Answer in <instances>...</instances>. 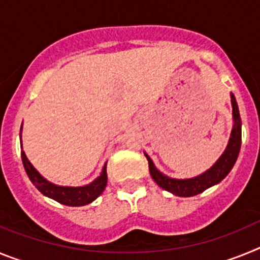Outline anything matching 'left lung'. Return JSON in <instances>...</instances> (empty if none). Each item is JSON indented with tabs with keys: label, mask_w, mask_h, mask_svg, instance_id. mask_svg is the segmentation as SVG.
<instances>
[{
	"label": "left lung",
	"mask_w": 260,
	"mask_h": 260,
	"mask_svg": "<svg viewBox=\"0 0 260 260\" xmlns=\"http://www.w3.org/2000/svg\"><path fill=\"white\" fill-rule=\"evenodd\" d=\"M232 99V108H233V128L229 138L228 146L225 148L224 153L219 157V160L212 165V167L206 171L204 173L199 174L192 178H186V180H177V178H171L165 176L158 171L150 156L144 153L148 160V168H150L151 177L153 178L161 189L177 195V197H194L204 190H207L211 186L221 182L225 177L228 176L229 172L232 171L234 162L237 160L238 153L241 148V117L240 110H238L237 102L233 93H231Z\"/></svg>",
	"instance_id": "left-lung-1"
}]
</instances>
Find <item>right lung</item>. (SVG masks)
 <instances>
[{
	"instance_id": "1",
	"label": "right lung",
	"mask_w": 260,
	"mask_h": 260,
	"mask_svg": "<svg viewBox=\"0 0 260 260\" xmlns=\"http://www.w3.org/2000/svg\"><path fill=\"white\" fill-rule=\"evenodd\" d=\"M20 130H22V127H20ZM20 148H22V138H20ZM22 161L27 176L41 194L53 199V201L58 202V203L70 206V207H79V206H86V204L91 203L104 191L105 186H107V162L103 167L100 176L95 181H92L88 185L71 187V186L56 185V183H52L45 180L44 177L34 168V165L28 161L24 151H22Z\"/></svg>"
}]
</instances>
